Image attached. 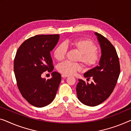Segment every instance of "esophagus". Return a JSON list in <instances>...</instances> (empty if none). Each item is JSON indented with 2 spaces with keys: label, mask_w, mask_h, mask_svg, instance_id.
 I'll use <instances>...</instances> for the list:
<instances>
[{
  "label": "esophagus",
  "mask_w": 131,
  "mask_h": 131,
  "mask_svg": "<svg viewBox=\"0 0 131 131\" xmlns=\"http://www.w3.org/2000/svg\"><path fill=\"white\" fill-rule=\"evenodd\" d=\"M69 77V76H68V75H63V74H62V78H67V77Z\"/></svg>",
  "instance_id": "34e87169"
}]
</instances>
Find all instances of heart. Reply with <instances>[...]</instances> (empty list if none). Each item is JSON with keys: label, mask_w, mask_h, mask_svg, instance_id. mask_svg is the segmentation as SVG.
Returning <instances> with one entry per match:
<instances>
[{"label": "heart", "mask_w": 131, "mask_h": 131, "mask_svg": "<svg viewBox=\"0 0 131 131\" xmlns=\"http://www.w3.org/2000/svg\"><path fill=\"white\" fill-rule=\"evenodd\" d=\"M68 43L59 44L56 47L53 51V56L58 61L63 60L67 52ZM70 45L79 53L77 60L81 61L86 68L91 69L97 65L99 61V54L96 52L97 46L91 40L80 39L73 40ZM81 65L79 63H71L63 62L57 66L58 72L63 75H73L81 69Z\"/></svg>", "instance_id": "obj_1"}]
</instances>
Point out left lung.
Returning <instances> with one entry per match:
<instances>
[{
    "instance_id": "1",
    "label": "left lung",
    "mask_w": 131,
    "mask_h": 131,
    "mask_svg": "<svg viewBox=\"0 0 131 131\" xmlns=\"http://www.w3.org/2000/svg\"><path fill=\"white\" fill-rule=\"evenodd\" d=\"M101 49L99 65L84 73V77L93 79L91 83L79 80L77 96L81 102L89 106L101 104L110 96L120 74L119 60L115 48L102 35L95 32Z\"/></svg>"
}]
</instances>
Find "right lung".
<instances>
[{
    "mask_svg": "<svg viewBox=\"0 0 131 131\" xmlns=\"http://www.w3.org/2000/svg\"><path fill=\"white\" fill-rule=\"evenodd\" d=\"M59 39V35H38L26 40L17 50L14 72L22 96L33 106L42 108L55 97L61 81L57 72L47 79L41 77L44 72L53 70L50 52Z\"/></svg>",
    "mask_w": 131,
    "mask_h": 131,
    "instance_id": "1",
    "label": "right lung"
}]
</instances>
